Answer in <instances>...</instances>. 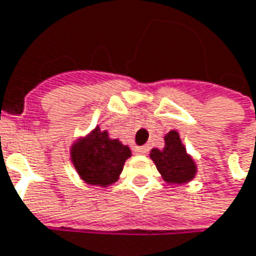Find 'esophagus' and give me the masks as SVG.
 I'll use <instances>...</instances> for the list:
<instances>
[{
    "mask_svg": "<svg viewBox=\"0 0 256 256\" xmlns=\"http://www.w3.org/2000/svg\"><path fill=\"white\" fill-rule=\"evenodd\" d=\"M135 152H136V154H146V152H148V148H146L145 145L136 146V148H135Z\"/></svg>",
    "mask_w": 256,
    "mask_h": 256,
    "instance_id": "esophagus-1",
    "label": "esophagus"
}]
</instances>
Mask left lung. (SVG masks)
<instances>
[{
  "instance_id": "obj_1",
  "label": "left lung",
  "mask_w": 256,
  "mask_h": 256,
  "mask_svg": "<svg viewBox=\"0 0 256 256\" xmlns=\"http://www.w3.org/2000/svg\"><path fill=\"white\" fill-rule=\"evenodd\" d=\"M151 158L161 172L164 180L170 184H184L191 181L195 175V164L182 145L176 131L165 135V148L162 151L152 150Z\"/></svg>"
}]
</instances>
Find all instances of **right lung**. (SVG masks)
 <instances>
[{
  "mask_svg": "<svg viewBox=\"0 0 256 256\" xmlns=\"http://www.w3.org/2000/svg\"><path fill=\"white\" fill-rule=\"evenodd\" d=\"M131 156L128 146L110 140L106 131L95 128L88 138L72 146L71 160L81 178L92 185L106 186L118 180L125 160Z\"/></svg>",
  "mask_w": 256,
  "mask_h": 256,
  "instance_id": "right-lung-1",
  "label": "right lung"
}]
</instances>
